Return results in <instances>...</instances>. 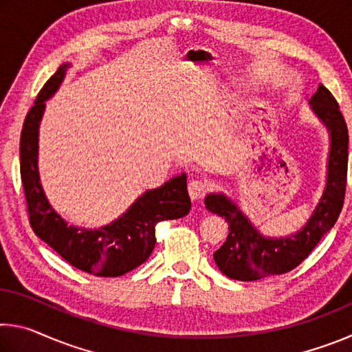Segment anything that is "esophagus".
Returning a JSON list of instances; mask_svg holds the SVG:
<instances>
[{"label":"esophagus","mask_w":352,"mask_h":352,"mask_svg":"<svg viewBox=\"0 0 352 352\" xmlns=\"http://www.w3.org/2000/svg\"><path fill=\"white\" fill-rule=\"evenodd\" d=\"M210 182L208 180H201V178H197V180H192L189 183L188 186V192H189V197L192 199L194 201H197L200 199L205 197V194L210 190Z\"/></svg>","instance_id":"esophagus-1"}]
</instances>
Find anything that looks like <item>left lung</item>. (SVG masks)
<instances>
[{"label":"left lung","mask_w":352,"mask_h":352,"mask_svg":"<svg viewBox=\"0 0 352 352\" xmlns=\"http://www.w3.org/2000/svg\"><path fill=\"white\" fill-rule=\"evenodd\" d=\"M309 105L329 133V155L324 190L301 230L283 237L264 236L228 195L211 192L205 197L206 210L228 222V237L214 253L216 265L225 276L256 281L294 270L337 222L346 189L348 127L336 98L321 83Z\"/></svg>","instance_id":"obj_1"}]
</instances>
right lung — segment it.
Wrapping results in <instances>:
<instances>
[{
  "mask_svg": "<svg viewBox=\"0 0 352 352\" xmlns=\"http://www.w3.org/2000/svg\"><path fill=\"white\" fill-rule=\"evenodd\" d=\"M71 63L58 67L41 88L25 119L20 138V170L28 201L29 222L41 241L82 272L96 276H121L146 262L153 252L155 225L180 219L190 210L186 174L172 177L160 188L148 189L129 210L100 228L68 225L51 206L38 174V129L46 100L60 88Z\"/></svg>",
  "mask_w": 352,
  "mask_h": 352,
  "instance_id": "add662e5",
  "label": "right lung"
}]
</instances>
